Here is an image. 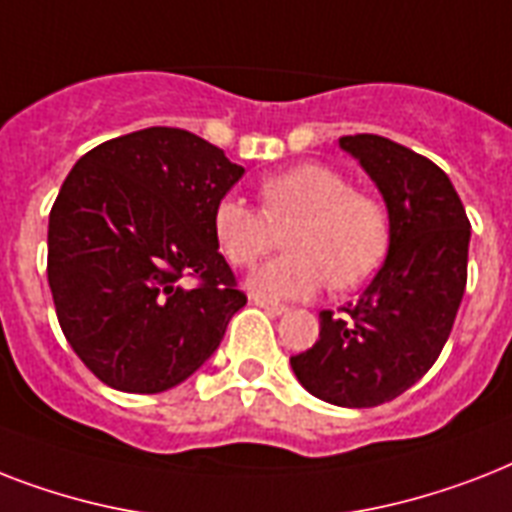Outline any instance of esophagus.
I'll return each instance as SVG.
<instances>
[{
	"instance_id": "1",
	"label": "esophagus",
	"mask_w": 512,
	"mask_h": 512,
	"mask_svg": "<svg viewBox=\"0 0 512 512\" xmlns=\"http://www.w3.org/2000/svg\"><path fill=\"white\" fill-rule=\"evenodd\" d=\"M252 303L260 305V308L271 313V316H284V313H287V308H284V305L271 303V300H265V297H260V295H252Z\"/></svg>"
}]
</instances>
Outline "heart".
<instances>
[{
  "instance_id": "heart-1",
  "label": "heart",
  "mask_w": 512,
  "mask_h": 512,
  "mask_svg": "<svg viewBox=\"0 0 512 512\" xmlns=\"http://www.w3.org/2000/svg\"><path fill=\"white\" fill-rule=\"evenodd\" d=\"M263 212L241 199H223L212 215L217 247L228 263L247 268L268 255L276 231H287L284 257L249 276L265 300H303L327 287L340 292L372 279L388 249V212L369 193L350 191L332 167L300 164L257 185Z\"/></svg>"
}]
</instances>
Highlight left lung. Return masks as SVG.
Segmentation results:
<instances>
[{"label": "left lung", "mask_w": 512, "mask_h": 512, "mask_svg": "<svg viewBox=\"0 0 512 512\" xmlns=\"http://www.w3.org/2000/svg\"><path fill=\"white\" fill-rule=\"evenodd\" d=\"M340 148L382 193L388 255L345 316L319 313V340L289 364L311 396L364 409L436 364L465 295L470 223L452 180L425 156L380 135H345Z\"/></svg>", "instance_id": "8db88e82"}]
</instances>
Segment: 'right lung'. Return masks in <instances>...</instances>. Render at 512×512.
<instances>
[{
	"instance_id": "obj_1",
	"label": "right lung",
	"mask_w": 512,
	"mask_h": 512,
	"mask_svg": "<svg viewBox=\"0 0 512 512\" xmlns=\"http://www.w3.org/2000/svg\"><path fill=\"white\" fill-rule=\"evenodd\" d=\"M244 167L175 127L92 148L68 172L47 228V281L68 345L98 380L162 393L220 348L247 305L217 252L212 215ZM185 275L202 284L188 290Z\"/></svg>"
}]
</instances>
